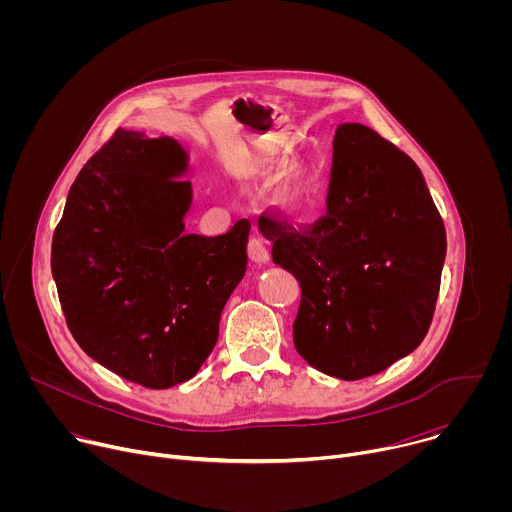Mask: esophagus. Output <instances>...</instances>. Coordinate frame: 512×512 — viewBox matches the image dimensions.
<instances>
[{
	"label": "esophagus",
	"instance_id": "34e87169",
	"mask_svg": "<svg viewBox=\"0 0 512 512\" xmlns=\"http://www.w3.org/2000/svg\"><path fill=\"white\" fill-rule=\"evenodd\" d=\"M249 257L263 265V263H269L271 255H269V249H267V243L261 239V237H251L249 239Z\"/></svg>",
	"mask_w": 512,
	"mask_h": 512
}]
</instances>
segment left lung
Here are the masks:
<instances>
[{
    "label": "left lung",
    "mask_w": 512,
    "mask_h": 512,
    "mask_svg": "<svg viewBox=\"0 0 512 512\" xmlns=\"http://www.w3.org/2000/svg\"><path fill=\"white\" fill-rule=\"evenodd\" d=\"M259 229L302 287L294 344L314 369L356 381L425 338L446 259V229L421 170L362 123H342L326 214L298 229L275 214Z\"/></svg>",
    "instance_id": "1"
}]
</instances>
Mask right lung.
Wrapping results in <instances>:
<instances>
[{
	"label": "right lung",
	"instance_id": "right-lung-1",
	"mask_svg": "<svg viewBox=\"0 0 512 512\" xmlns=\"http://www.w3.org/2000/svg\"><path fill=\"white\" fill-rule=\"evenodd\" d=\"M188 154L172 137L117 129L70 186L52 277L70 334L111 373L148 389L192 379L247 271L249 221L186 235Z\"/></svg>",
	"mask_w": 512,
	"mask_h": 512
}]
</instances>
